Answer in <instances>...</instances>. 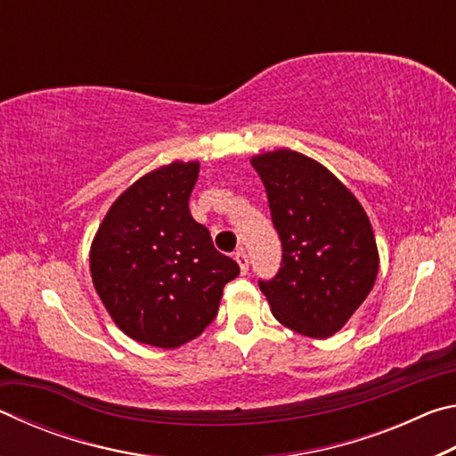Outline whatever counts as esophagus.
Segmentation results:
<instances>
[{"mask_svg":"<svg viewBox=\"0 0 456 456\" xmlns=\"http://www.w3.org/2000/svg\"><path fill=\"white\" fill-rule=\"evenodd\" d=\"M235 259H237L239 267H241V273H243V275H245L247 272H249V257H247L245 249H237V251H235Z\"/></svg>","mask_w":456,"mask_h":456,"instance_id":"obj_1","label":"esophagus"}]
</instances>
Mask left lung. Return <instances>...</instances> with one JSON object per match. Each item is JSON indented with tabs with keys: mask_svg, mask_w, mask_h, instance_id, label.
Masks as SVG:
<instances>
[{
	"mask_svg": "<svg viewBox=\"0 0 456 456\" xmlns=\"http://www.w3.org/2000/svg\"><path fill=\"white\" fill-rule=\"evenodd\" d=\"M281 239V267L259 280L283 326L330 338L350 320L374 288L378 249L358 199L326 167L296 151L251 160Z\"/></svg>",
	"mask_w": 456,
	"mask_h": 456,
	"instance_id": "left-lung-1",
	"label": "left lung"
}]
</instances>
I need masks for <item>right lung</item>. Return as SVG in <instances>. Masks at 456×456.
Listing matches in <instances>:
<instances>
[{
  "mask_svg": "<svg viewBox=\"0 0 456 456\" xmlns=\"http://www.w3.org/2000/svg\"><path fill=\"white\" fill-rule=\"evenodd\" d=\"M199 163L144 175L114 200L90 249L92 281L117 326L136 342L179 348L215 320L239 275L191 217Z\"/></svg>",
  "mask_w": 456,
  "mask_h": 456,
  "instance_id": "obj_1",
  "label": "right lung"
}]
</instances>
